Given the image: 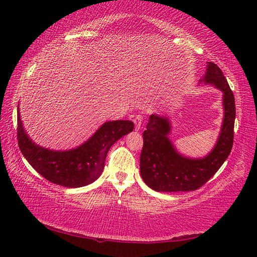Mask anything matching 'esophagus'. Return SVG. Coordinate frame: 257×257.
I'll use <instances>...</instances> for the list:
<instances>
[{
    "label": "esophagus",
    "mask_w": 257,
    "mask_h": 257,
    "mask_svg": "<svg viewBox=\"0 0 257 257\" xmlns=\"http://www.w3.org/2000/svg\"><path fill=\"white\" fill-rule=\"evenodd\" d=\"M133 121L135 123V129L136 130H140L141 129V123H143V114H137L135 116Z\"/></svg>",
    "instance_id": "34e87169"
}]
</instances>
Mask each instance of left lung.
I'll return each instance as SVG.
<instances>
[{"label": "left lung", "mask_w": 257, "mask_h": 257, "mask_svg": "<svg viewBox=\"0 0 257 257\" xmlns=\"http://www.w3.org/2000/svg\"><path fill=\"white\" fill-rule=\"evenodd\" d=\"M203 81L223 91L224 118L220 137L214 148L202 159H190L180 155L168 138V118L151 114L144 132L140 155V174L145 183L158 192L194 191L214 176L230 155L234 139L235 100L233 91L216 64L207 62Z\"/></svg>", "instance_id": "left-lung-1"}]
</instances>
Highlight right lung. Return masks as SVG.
Here are the masks:
<instances>
[{
	"instance_id": "1",
	"label": "right lung",
	"mask_w": 257,
	"mask_h": 257,
	"mask_svg": "<svg viewBox=\"0 0 257 257\" xmlns=\"http://www.w3.org/2000/svg\"><path fill=\"white\" fill-rule=\"evenodd\" d=\"M135 128L130 120L107 121L78 148L48 150L35 145L26 135L18 106V140L21 152L35 170L48 181L66 188H79L99 178L109 149Z\"/></svg>"
}]
</instances>
